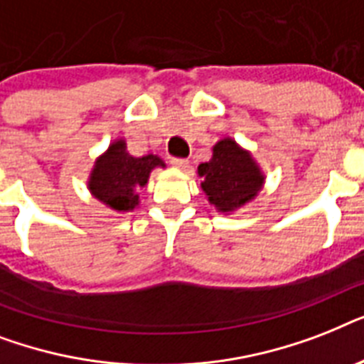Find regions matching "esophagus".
<instances>
[{
	"label": "esophagus",
	"mask_w": 364,
	"mask_h": 364,
	"mask_svg": "<svg viewBox=\"0 0 364 364\" xmlns=\"http://www.w3.org/2000/svg\"><path fill=\"white\" fill-rule=\"evenodd\" d=\"M171 166H176V168H179V170L187 171L188 168H191V162H188L187 159H171Z\"/></svg>",
	"instance_id": "1"
}]
</instances>
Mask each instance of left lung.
Segmentation results:
<instances>
[{
  "label": "left lung",
  "instance_id": "8db88e82",
  "mask_svg": "<svg viewBox=\"0 0 364 364\" xmlns=\"http://www.w3.org/2000/svg\"><path fill=\"white\" fill-rule=\"evenodd\" d=\"M211 151V159L198 166L200 187L219 213H232L260 193L266 177L247 149L232 137L219 139Z\"/></svg>",
  "mask_w": 364,
  "mask_h": 364
}]
</instances>
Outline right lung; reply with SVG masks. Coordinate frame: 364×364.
<instances>
[{
    "mask_svg": "<svg viewBox=\"0 0 364 364\" xmlns=\"http://www.w3.org/2000/svg\"><path fill=\"white\" fill-rule=\"evenodd\" d=\"M154 168H166L156 154L132 156L124 139H115L94 162L87 187L94 198L115 211H134L139 205V191Z\"/></svg>",
    "mask_w": 364,
    "mask_h": 364,
    "instance_id": "add662e5",
    "label": "right lung"
}]
</instances>
